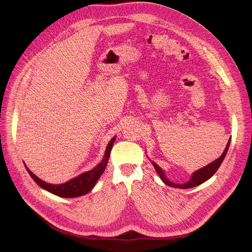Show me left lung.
I'll list each match as a JSON object with an SVG mask.
<instances>
[{"label": "left lung", "instance_id": "obj_1", "mask_svg": "<svg viewBox=\"0 0 252 252\" xmlns=\"http://www.w3.org/2000/svg\"><path fill=\"white\" fill-rule=\"evenodd\" d=\"M230 143H231V138L229 139L227 146H226V148H224L222 154L218 158V159H216L215 161L210 162L209 164L203 166L202 168H199V169L195 170L194 173L192 174L190 180L187 181V182L183 183V184H176V183H174V182L169 181V180L166 178V176H165L164 170H163L159 165H158L157 163H155L154 161L151 160V162H152V164H153V166H154V168H155V170H156V173L158 174V176L160 177L161 181H162L165 185H167V186L174 187V188H179V189H189V188H193V187H196V186H199L200 184L206 182L207 180H209L211 177H213V176L216 174V171L219 169V167L220 166L221 162H222L223 159H224V157H226V155H227L228 149H229V147H230Z\"/></svg>", "mask_w": 252, "mask_h": 252}]
</instances>
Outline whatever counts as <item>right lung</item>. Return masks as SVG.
Returning a JSON list of instances; mask_svg holds the SVG:
<instances>
[{
	"mask_svg": "<svg viewBox=\"0 0 252 252\" xmlns=\"http://www.w3.org/2000/svg\"><path fill=\"white\" fill-rule=\"evenodd\" d=\"M116 136H114L110 142L108 143L107 147L105 149V153L103 156V159L99 164H97L94 168L85 171V173L78 175L77 177L67 181L66 183L63 184H49L39 178H37L34 174L32 173V170L29 169V167L25 165L26 170L28 173L31 175L32 180L38 185L42 189L57 195L59 197H64V198H74V197H79L88 194L93 188L95 187V185L97 184L98 180L104 173V170L106 168V165L108 163L109 160V156L111 152V148L113 146V143L115 142Z\"/></svg>",
	"mask_w": 252,
	"mask_h": 252,
	"instance_id": "right-lung-1",
	"label": "right lung"
}]
</instances>
